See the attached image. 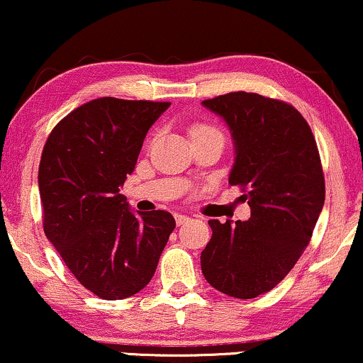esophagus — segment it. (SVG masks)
<instances>
[{"label": "esophagus", "mask_w": 363, "mask_h": 363, "mask_svg": "<svg viewBox=\"0 0 363 363\" xmlns=\"http://www.w3.org/2000/svg\"><path fill=\"white\" fill-rule=\"evenodd\" d=\"M174 220H177V225H183V223L189 222L190 218L186 216H182V213H177V216H174Z\"/></svg>", "instance_id": "obj_1"}]
</instances>
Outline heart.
<instances>
[{"mask_svg": "<svg viewBox=\"0 0 363 363\" xmlns=\"http://www.w3.org/2000/svg\"><path fill=\"white\" fill-rule=\"evenodd\" d=\"M207 133H218V131L210 126H203V124H195V126L190 129V136H196V134H207Z\"/></svg>", "mask_w": 363, "mask_h": 363, "instance_id": "obj_1", "label": "heart"}]
</instances>
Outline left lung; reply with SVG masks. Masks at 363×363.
<instances>
[{
    "label": "left lung",
    "instance_id": "left-lung-1",
    "mask_svg": "<svg viewBox=\"0 0 363 363\" xmlns=\"http://www.w3.org/2000/svg\"><path fill=\"white\" fill-rule=\"evenodd\" d=\"M220 116L234 143L229 183L240 185L249 220H208L202 250L210 286L232 298L271 291L301 256L325 203L318 147L293 106L254 92H230L202 102Z\"/></svg>",
    "mask_w": 363,
    "mask_h": 363
}]
</instances>
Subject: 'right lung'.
Segmentation results:
<instances>
[{"label": "right lung", "mask_w": 363, "mask_h": 363, "mask_svg": "<svg viewBox=\"0 0 363 363\" xmlns=\"http://www.w3.org/2000/svg\"><path fill=\"white\" fill-rule=\"evenodd\" d=\"M169 106L101 97L67 114L45 143V235L79 283L102 299L140 293L177 225L164 210L133 212L119 194L146 133Z\"/></svg>", "instance_id": "obj_1"}]
</instances>
